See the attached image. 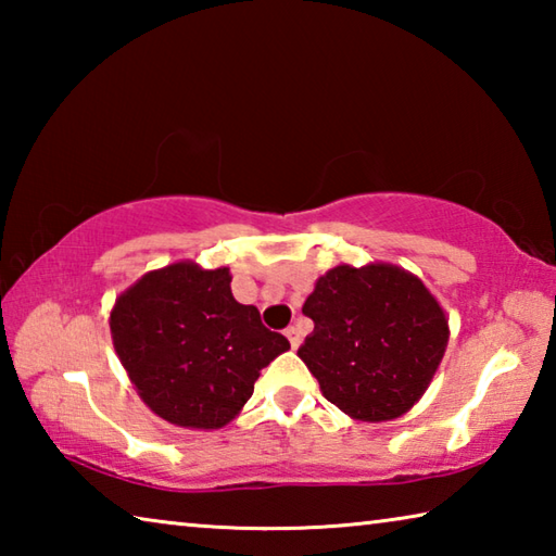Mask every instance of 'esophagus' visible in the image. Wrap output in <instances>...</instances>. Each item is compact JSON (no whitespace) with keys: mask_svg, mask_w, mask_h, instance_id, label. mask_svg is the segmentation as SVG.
I'll use <instances>...</instances> for the list:
<instances>
[{"mask_svg":"<svg viewBox=\"0 0 556 556\" xmlns=\"http://www.w3.org/2000/svg\"><path fill=\"white\" fill-rule=\"evenodd\" d=\"M285 336L289 338L291 348H299V343H301V333H299V328H296V326H289L287 331H285Z\"/></svg>","mask_w":556,"mask_h":556,"instance_id":"esophagus-1","label":"esophagus"}]
</instances>
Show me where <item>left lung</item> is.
<instances>
[{
    "mask_svg": "<svg viewBox=\"0 0 556 556\" xmlns=\"http://www.w3.org/2000/svg\"><path fill=\"white\" fill-rule=\"evenodd\" d=\"M304 314L314 331L299 348L324 397L361 421L407 412L429 388L448 341L439 301L394 265L333 267Z\"/></svg>",
    "mask_w": 556,
    "mask_h": 556,
    "instance_id": "left-lung-1",
    "label": "left lung"
}]
</instances>
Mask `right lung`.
Here are the masks:
<instances>
[{
    "label": "right lung",
    "instance_id": "add662e5",
    "mask_svg": "<svg viewBox=\"0 0 556 556\" xmlns=\"http://www.w3.org/2000/svg\"><path fill=\"white\" fill-rule=\"evenodd\" d=\"M110 331L139 397L176 427L220 429L289 341L238 304L230 271L176 262L115 301Z\"/></svg>",
    "mask_w": 556,
    "mask_h": 556
}]
</instances>
